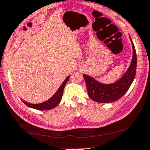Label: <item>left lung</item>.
I'll list each match as a JSON object with an SVG mask.
<instances>
[{
	"instance_id": "8db88e82",
	"label": "left lung",
	"mask_w": 150,
	"mask_h": 150,
	"mask_svg": "<svg viewBox=\"0 0 150 150\" xmlns=\"http://www.w3.org/2000/svg\"><path fill=\"white\" fill-rule=\"evenodd\" d=\"M132 46V58L130 65L124 75L119 80L112 83H103L93 77L83 74L88 96L93 101L99 103H110L118 100L127 91L133 82L137 69V53L134 45L129 37Z\"/></svg>"
}]
</instances>
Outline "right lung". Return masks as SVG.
I'll return each instance as SVG.
<instances>
[{
    "mask_svg": "<svg viewBox=\"0 0 150 150\" xmlns=\"http://www.w3.org/2000/svg\"><path fill=\"white\" fill-rule=\"evenodd\" d=\"M70 77V75H69L65 80L63 81L57 91L55 92V93L53 95L51 98L48 99V100L44 101L42 103H29L28 102H26L25 101L23 100V101L25 103V105H27L28 107L31 108L39 110H51L57 106V105L60 103L62 98L64 88L66 84H67L68 80H69Z\"/></svg>",
    "mask_w": 150,
    "mask_h": 150,
    "instance_id": "add662e5",
    "label": "right lung"
}]
</instances>
